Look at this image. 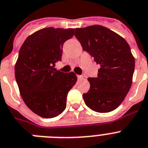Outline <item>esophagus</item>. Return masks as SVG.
Here are the masks:
<instances>
[{
  "instance_id": "34e87169",
  "label": "esophagus",
  "mask_w": 148,
  "mask_h": 148,
  "mask_svg": "<svg viewBox=\"0 0 148 148\" xmlns=\"http://www.w3.org/2000/svg\"><path fill=\"white\" fill-rule=\"evenodd\" d=\"M77 77H78V79H84V75H77Z\"/></svg>"
}]
</instances>
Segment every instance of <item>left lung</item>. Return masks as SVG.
<instances>
[{"label": "left lung", "instance_id": "left-lung-1", "mask_svg": "<svg viewBox=\"0 0 148 148\" xmlns=\"http://www.w3.org/2000/svg\"><path fill=\"white\" fill-rule=\"evenodd\" d=\"M75 36L100 66L97 77L88 79L90 86L83 94L84 103L99 113L114 110L132 85L135 58L130 45L122 36L101 25L76 28Z\"/></svg>", "mask_w": 148, "mask_h": 148}]
</instances>
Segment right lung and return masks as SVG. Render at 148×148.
Segmentation results:
<instances>
[{
  "label": "right lung",
  "mask_w": 148,
  "mask_h": 148,
  "mask_svg": "<svg viewBox=\"0 0 148 148\" xmlns=\"http://www.w3.org/2000/svg\"><path fill=\"white\" fill-rule=\"evenodd\" d=\"M73 28L45 27L30 35L21 45L15 76L24 102L33 112L45 118L65 110L68 92L77 81L73 72L57 70L63 45L74 35Z\"/></svg>",
  "instance_id": "right-lung-1"
}]
</instances>
